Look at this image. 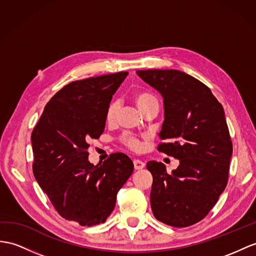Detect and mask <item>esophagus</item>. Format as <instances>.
Here are the masks:
<instances>
[{
  "mask_svg": "<svg viewBox=\"0 0 256 256\" xmlns=\"http://www.w3.org/2000/svg\"><path fill=\"white\" fill-rule=\"evenodd\" d=\"M134 170H142V168H144L146 163H144V162L140 160H134Z\"/></svg>",
  "mask_w": 256,
  "mask_h": 256,
  "instance_id": "esophagus-1",
  "label": "esophagus"
}]
</instances>
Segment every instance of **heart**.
<instances>
[{
  "label": "heart",
  "mask_w": 256,
  "mask_h": 256,
  "mask_svg": "<svg viewBox=\"0 0 256 256\" xmlns=\"http://www.w3.org/2000/svg\"><path fill=\"white\" fill-rule=\"evenodd\" d=\"M134 100L136 106L139 108L142 113H144L148 108L153 106V105H158V98H156V96L148 91H139L134 93ZM118 108H120V105H118L117 101H112L108 105L106 110H105V120H106L108 124H112L116 120ZM120 141L124 146L132 150V151H139L141 148L140 140L134 134H124L120 136Z\"/></svg>",
  "instance_id": "obj_1"
}]
</instances>
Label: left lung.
<instances>
[{
    "label": "left lung",
    "instance_id": "left-lung-1",
    "mask_svg": "<svg viewBox=\"0 0 256 256\" xmlns=\"http://www.w3.org/2000/svg\"><path fill=\"white\" fill-rule=\"evenodd\" d=\"M164 98L160 152L179 160L167 174L164 164L146 163L153 176L151 208L158 220L184 228L202 220L225 190L232 142L222 104L200 80L176 70H138Z\"/></svg>",
    "mask_w": 256,
    "mask_h": 256
}]
</instances>
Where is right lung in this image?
<instances>
[{"instance_id": "obj_1", "label": "right lung", "mask_w": 256, "mask_h": 256, "mask_svg": "<svg viewBox=\"0 0 256 256\" xmlns=\"http://www.w3.org/2000/svg\"><path fill=\"white\" fill-rule=\"evenodd\" d=\"M127 72L72 81L46 105L31 134L32 170L56 212L81 226L102 224L113 212L117 192L132 176L126 154L102 164L88 160L89 142L104 132L105 110Z\"/></svg>"}]
</instances>
